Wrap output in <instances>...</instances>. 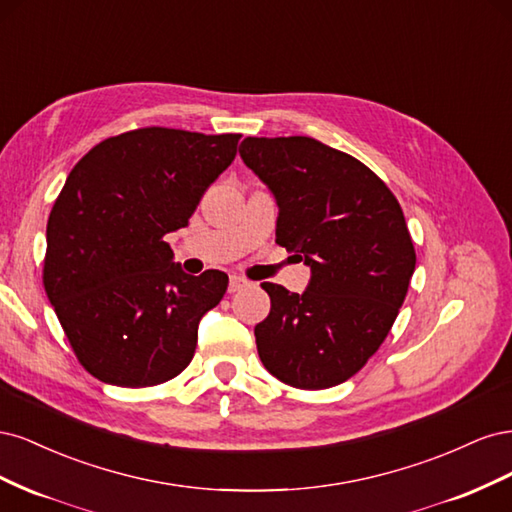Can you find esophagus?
Here are the masks:
<instances>
[{
    "mask_svg": "<svg viewBox=\"0 0 512 512\" xmlns=\"http://www.w3.org/2000/svg\"><path fill=\"white\" fill-rule=\"evenodd\" d=\"M247 284L245 277H241V275H230V282H228V292H239V290H243Z\"/></svg>",
    "mask_w": 512,
    "mask_h": 512,
    "instance_id": "1",
    "label": "esophagus"
}]
</instances>
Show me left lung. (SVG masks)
I'll return each instance as SVG.
<instances>
[{"mask_svg": "<svg viewBox=\"0 0 512 512\" xmlns=\"http://www.w3.org/2000/svg\"><path fill=\"white\" fill-rule=\"evenodd\" d=\"M239 153L280 207L275 243L312 269L301 294L262 284L271 312L254 329L260 361L294 389L342 384L406 299L416 254L404 211L374 170L316 138L247 136Z\"/></svg>", "mask_w": 512, "mask_h": 512, "instance_id": "obj_1", "label": "left lung"}]
</instances>
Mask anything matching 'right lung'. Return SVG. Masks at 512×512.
Masks as SVG:
<instances>
[{"instance_id":"obj_1","label":"right lung","mask_w":512,"mask_h":512,"mask_svg":"<svg viewBox=\"0 0 512 512\" xmlns=\"http://www.w3.org/2000/svg\"><path fill=\"white\" fill-rule=\"evenodd\" d=\"M241 134L138 128L76 162L46 224L42 282L76 359L115 386L190 365L198 322L228 275L183 273L166 243L237 156Z\"/></svg>"}]
</instances>
